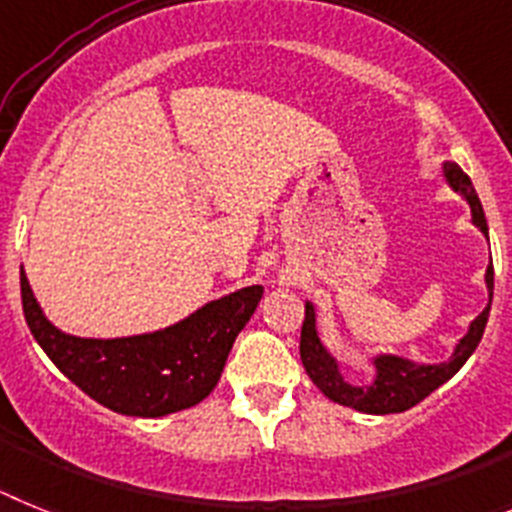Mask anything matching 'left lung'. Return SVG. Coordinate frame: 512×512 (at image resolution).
Masks as SVG:
<instances>
[{
	"mask_svg": "<svg viewBox=\"0 0 512 512\" xmlns=\"http://www.w3.org/2000/svg\"><path fill=\"white\" fill-rule=\"evenodd\" d=\"M443 177L469 203L471 224L477 226L484 237H490L482 203H479V195L474 190V185H471L469 175L456 162H446L443 164ZM484 283H487V291H490V304L484 306L482 314L469 324V332L456 342V348H453L448 361L415 363L410 358H402V355L381 353L373 358L376 373H373L371 384H350V381L342 379L340 363L332 358L330 350L324 348L322 340H319L317 311H314L311 301H306V317L304 327H301L299 345L301 363H304L309 379L319 386L324 397H330L332 402L342 404V407H353V410L366 412V415H394V412L410 410V407L422 402L428 394H433L438 386L446 384L453 373L469 361V355L477 350L479 340L484 335V327H487V319H490L492 288H495V270H492V265L484 273Z\"/></svg>",
	"mask_w": 512,
	"mask_h": 512,
	"instance_id": "obj_1",
	"label": "left lung"
}]
</instances>
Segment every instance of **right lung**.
I'll return each mask as SVG.
<instances>
[{"mask_svg":"<svg viewBox=\"0 0 512 512\" xmlns=\"http://www.w3.org/2000/svg\"><path fill=\"white\" fill-rule=\"evenodd\" d=\"M20 291L25 322L53 366L102 407L128 417H164L203 402L262 299V286H247L164 330L97 340L66 335L48 322L25 270Z\"/></svg>","mask_w":512,"mask_h":512,"instance_id":"1","label":"right lung"}]
</instances>
